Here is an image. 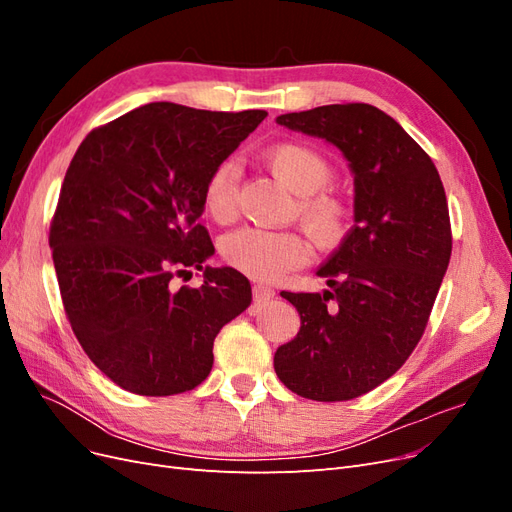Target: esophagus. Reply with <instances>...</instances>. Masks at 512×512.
<instances>
[{
    "mask_svg": "<svg viewBox=\"0 0 512 512\" xmlns=\"http://www.w3.org/2000/svg\"><path fill=\"white\" fill-rule=\"evenodd\" d=\"M252 294H254V301H256V303H267V301H271V299L275 297V290L269 288V286L254 284Z\"/></svg>",
    "mask_w": 512,
    "mask_h": 512,
    "instance_id": "34e87169",
    "label": "esophagus"
}]
</instances>
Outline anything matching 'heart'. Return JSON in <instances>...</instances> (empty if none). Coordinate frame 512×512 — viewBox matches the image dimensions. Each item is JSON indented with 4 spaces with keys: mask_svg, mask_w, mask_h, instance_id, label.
I'll list each match as a JSON object with an SVG mask.
<instances>
[{
    "mask_svg": "<svg viewBox=\"0 0 512 512\" xmlns=\"http://www.w3.org/2000/svg\"><path fill=\"white\" fill-rule=\"evenodd\" d=\"M265 164L299 196L297 211L303 224L322 243L342 239L348 228L344 200L331 190H322L333 179V166L314 147L303 143H280L269 147ZM237 168L230 160L211 170L203 190V205L213 220L226 222L235 213ZM222 256L230 267L258 282H275L288 271L303 267L312 258V245L292 230L243 226L222 239Z\"/></svg>",
    "mask_w": 512,
    "mask_h": 512,
    "instance_id": "1",
    "label": "heart"
}]
</instances>
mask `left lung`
<instances>
[{"instance_id": "obj_1", "label": "left lung", "mask_w": 512, "mask_h": 512, "mask_svg": "<svg viewBox=\"0 0 512 512\" xmlns=\"http://www.w3.org/2000/svg\"><path fill=\"white\" fill-rule=\"evenodd\" d=\"M324 138L354 175V226L316 271L324 292H282L301 316L273 367L292 393L348 401L376 389L423 337L451 260L453 237L438 168L371 104H329L277 117Z\"/></svg>"}]
</instances>
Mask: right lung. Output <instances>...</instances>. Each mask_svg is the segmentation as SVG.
Masks as SVG:
<instances>
[{
	"label": "right lung",
	"instance_id": "add662e5",
	"mask_svg": "<svg viewBox=\"0 0 512 512\" xmlns=\"http://www.w3.org/2000/svg\"><path fill=\"white\" fill-rule=\"evenodd\" d=\"M265 117L151 102L76 149L49 245L70 327L121 389H196L213 367L215 335L250 307L245 275L205 267L215 250L198 218L211 170ZM188 268L204 271V286L173 291L172 277Z\"/></svg>",
	"mask_w": 512,
	"mask_h": 512
}]
</instances>
